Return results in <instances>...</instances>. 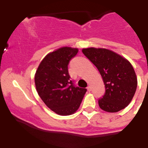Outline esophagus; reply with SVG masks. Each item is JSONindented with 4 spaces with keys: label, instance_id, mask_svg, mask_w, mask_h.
I'll return each mask as SVG.
<instances>
[{
    "label": "esophagus",
    "instance_id": "34e87169",
    "mask_svg": "<svg viewBox=\"0 0 148 148\" xmlns=\"http://www.w3.org/2000/svg\"><path fill=\"white\" fill-rule=\"evenodd\" d=\"M87 90H88L89 92H90V91H91V86H90V85H89L88 87H87Z\"/></svg>",
    "mask_w": 148,
    "mask_h": 148
}]
</instances>
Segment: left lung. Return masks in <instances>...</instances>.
<instances>
[{"mask_svg":"<svg viewBox=\"0 0 148 148\" xmlns=\"http://www.w3.org/2000/svg\"><path fill=\"white\" fill-rule=\"evenodd\" d=\"M82 53L97 67L105 85L104 95L99 99L101 109L116 113L126 108L137 87L136 75L131 64L107 49L90 47L83 49Z\"/></svg>","mask_w":148,"mask_h":148,"instance_id":"8db88e82","label":"left lung"}]
</instances>
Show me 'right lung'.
<instances>
[{
    "mask_svg": "<svg viewBox=\"0 0 148 148\" xmlns=\"http://www.w3.org/2000/svg\"><path fill=\"white\" fill-rule=\"evenodd\" d=\"M77 48L64 47L49 53L35 73V84L40 99L50 110L61 116L74 113L87 89L76 87L70 79L68 64L78 53Z\"/></svg>",
    "mask_w": 148,
    "mask_h": 148,
    "instance_id": "1",
    "label": "right lung"
}]
</instances>
